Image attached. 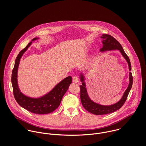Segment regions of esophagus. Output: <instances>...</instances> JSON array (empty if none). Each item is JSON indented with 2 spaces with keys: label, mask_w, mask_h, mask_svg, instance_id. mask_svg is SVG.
Segmentation results:
<instances>
[{
  "label": "esophagus",
  "mask_w": 146,
  "mask_h": 146,
  "mask_svg": "<svg viewBox=\"0 0 146 146\" xmlns=\"http://www.w3.org/2000/svg\"><path fill=\"white\" fill-rule=\"evenodd\" d=\"M72 82H73L74 83H79V79H78V76H75L73 77Z\"/></svg>",
  "instance_id": "34e87169"
}]
</instances>
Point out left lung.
Instances as JSON below:
<instances>
[{
    "instance_id": "obj_1",
    "label": "left lung",
    "mask_w": 146,
    "mask_h": 146,
    "mask_svg": "<svg viewBox=\"0 0 146 146\" xmlns=\"http://www.w3.org/2000/svg\"><path fill=\"white\" fill-rule=\"evenodd\" d=\"M101 38L103 39L102 43L103 46L102 48L100 49V51L101 52H104L105 51H108L111 50H116L117 49L121 53L122 56L124 57L127 62L129 66V71L131 70V66L129 58L125 53L121 45L116 39H115L112 36L108 34H103ZM80 81L82 84L80 85V99L81 102L83 104L84 108L88 111V112L94 114V115H106L108 113H110L113 112L118 110H119L124 103L127 99V96L129 93V92L132 87L133 84V76L131 73L129 72V85L126 89V90L121 98V100L118 101L117 103L111 105L104 106L101 104H97L90 100L89 98L87 90L86 88V84L85 82V76L81 72L80 74Z\"/></svg>"
}]
</instances>
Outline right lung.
<instances>
[{
	"label": "right lung",
	"instance_id": "obj_1",
	"mask_svg": "<svg viewBox=\"0 0 146 146\" xmlns=\"http://www.w3.org/2000/svg\"><path fill=\"white\" fill-rule=\"evenodd\" d=\"M34 38L18 54L12 73V84L15 98L18 104L25 110L36 114H47L57 109L61 104L63 96L72 83V77L68 76L57 84L52 90L39 98H31L24 95L19 89L17 82V71L22 56L31 45Z\"/></svg>",
	"mask_w": 146,
	"mask_h": 146
}]
</instances>
